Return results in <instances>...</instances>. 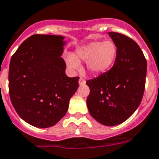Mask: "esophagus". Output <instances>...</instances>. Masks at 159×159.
I'll list each match as a JSON object with an SVG mask.
<instances>
[{"label":"esophagus","mask_w":159,"mask_h":159,"mask_svg":"<svg viewBox=\"0 0 159 159\" xmlns=\"http://www.w3.org/2000/svg\"><path fill=\"white\" fill-rule=\"evenodd\" d=\"M78 83H79V85H81V86H82V85H84V84L86 83V81H85L83 78H82V77H80L79 81H78Z\"/></svg>","instance_id":"1"}]
</instances>
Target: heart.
I'll return each mask as SVG.
<instances>
[{"instance_id": "1", "label": "heart", "mask_w": 159, "mask_h": 159, "mask_svg": "<svg viewBox=\"0 0 159 159\" xmlns=\"http://www.w3.org/2000/svg\"><path fill=\"white\" fill-rule=\"evenodd\" d=\"M117 47L113 41H94L80 46L76 50L75 56L68 55V66L73 70L81 68L80 60L86 62V68L92 74L100 75L107 73L115 63Z\"/></svg>"}]
</instances>
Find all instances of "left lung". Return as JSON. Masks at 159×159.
I'll return each mask as SVG.
<instances>
[{
	"label": "left lung",
	"instance_id": "obj_1",
	"mask_svg": "<svg viewBox=\"0 0 159 159\" xmlns=\"http://www.w3.org/2000/svg\"><path fill=\"white\" fill-rule=\"evenodd\" d=\"M117 45V55L110 70L86 82L90 88L89 113L104 126H117L131 117L144 95L147 62L137 43L125 35L108 33Z\"/></svg>",
	"mask_w": 159,
	"mask_h": 159
}]
</instances>
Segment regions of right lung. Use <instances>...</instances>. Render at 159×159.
I'll return each mask as SVG.
<instances>
[{
    "label": "right lung",
    "mask_w": 159,
    "mask_h": 159,
    "mask_svg": "<svg viewBox=\"0 0 159 159\" xmlns=\"http://www.w3.org/2000/svg\"><path fill=\"white\" fill-rule=\"evenodd\" d=\"M63 36L36 34L20 45L9 68V91L15 111L38 128L54 126L64 117L79 77H68L61 57Z\"/></svg>",
    "instance_id": "add662e5"
}]
</instances>
